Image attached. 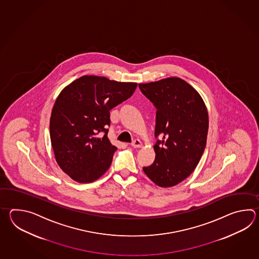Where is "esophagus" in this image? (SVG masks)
<instances>
[{"label": "esophagus", "instance_id": "34e87169", "mask_svg": "<svg viewBox=\"0 0 259 259\" xmlns=\"http://www.w3.org/2000/svg\"><path fill=\"white\" fill-rule=\"evenodd\" d=\"M132 146L134 147V148H141L143 146V143H142L140 140H135V141L132 142Z\"/></svg>", "mask_w": 259, "mask_h": 259}]
</instances>
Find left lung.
I'll use <instances>...</instances> for the list:
<instances>
[{"label": "left lung", "instance_id": "1", "mask_svg": "<svg viewBox=\"0 0 259 259\" xmlns=\"http://www.w3.org/2000/svg\"><path fill=\"white\" fill-rule=\"evenodd\" d=\"M156 107L155 159L143 167L146 176L162 188L175 186L190 176L204 153L208 112L198 92L182 78L166 77L139 84Z\"/></svg>", "mask_w": 259, "mask_h": 259}]
</instances>
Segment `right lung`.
<instances>
[{"label": "right lung", "mask_w": 259, "mask_h": 259, "mask_svg": "<svg viewBox=\"0 0 259 259\" xmlns=\"http://www.w3.org/2000/svg\"><path fill=\"white\" fill-rule=\"evenodd\" d=\"M136 82L85 75L62 90L50 118L55 160L73 181L90 183L110 167L116 150L107 137L110 112L132 96Z\"/></svg>", "instance_id": "right-lung-1"}]
</instances>
